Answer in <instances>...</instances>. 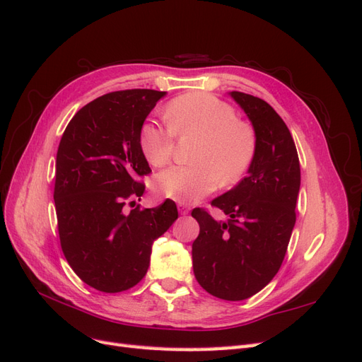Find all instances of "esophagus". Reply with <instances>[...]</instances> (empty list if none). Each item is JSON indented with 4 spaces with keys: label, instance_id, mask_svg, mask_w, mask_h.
Masks as SVG:
<instances>
[{
    "label": "esophagus",
    "instance_id": "obj_1",
    "mask_svg": "<svg viewBox=\"0 0 362 362\" xmlns=\"http://www.w3.org/2000/svg\"><path fill=\"white\" fill-rule=\"evenodd\" d=\"M178 210H180V213H181L182 216H185V214L190 213V206L185 205V204H178Z\"/></svg>",
    "mask_w": 362,
    "mask_h": 362
}]
</instances>
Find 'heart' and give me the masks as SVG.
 Wrapping results in <instances>:
<instances>
[{"label": "heart", "mask_w": 362, "mask_h": 362, "mask_svg": "<svg viewBox=\"0 0 362 362\" xmlns=\"http://www.w3.org/2000/svg\"><path fill=\"white\" fill-rule=\"evenodd\" d=\"M164 120L169 131L152 122L140 129V149L151 166L161 168L170 160L172 134L198 136L201 144L194 149L193 166H173L157 175L156 189L163 196L190 204L211 193L217 184L233 187L245 178L255 157L257 137L231 105L210 93L190 92L166 105Z\"/></svg>", "instance_id": "1"}]
</instances>
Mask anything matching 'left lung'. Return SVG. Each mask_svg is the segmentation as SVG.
<instances>
[{"instance_id":"1","label":"left lung","mask_w":362,"mask_h":362,"mask_svg":"<svg viewBox=\"0 0 362 362\" xmlns=\"http://www.w3.org/2000/svg\"><path fill=\"white\" fill-rule=\"evenodd\" d=\"M249 117L257 137L246 177L211 205L229 217L217 222L201 208L193 242V272L199 286L223 300H243L276 275L296 223L300 189L299 157L290 129L272 105L243 92H229Z\"/></svg>"}]
</instances>
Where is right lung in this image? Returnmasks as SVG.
Returning a JSON list of instances; mask_svg holds the SVG:
<instances>
[{"mask_svg":"<svg viewBox=\"0 0 362 362\" xmlns=\"http://www.w3.org/2000/svg\"><path fill=\"white\" fill-rule=\"evenodd\" d=\"M164 95L151 89L103 95L75 113L60 140L54 202L62 250L80 279L104 293L144 279L152 243L178 218L170 199L125 211L127 201H140L145 192L137 178L151 169L139 134Z\"/></svg>","mask_w":362,"mask_h":362,"instance_id":"1","label":"right lung"}]
</instances>
